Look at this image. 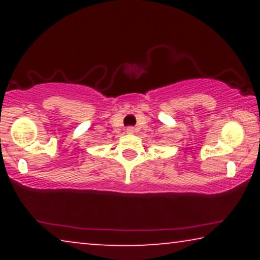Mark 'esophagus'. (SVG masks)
I'll list each match as a JSON object with an SVG mask.
<instances>
[{"label":"esophagus","instance_id":"esophagus-1","mask_svg":"<svg viewBox=\"0 0 260 260\" xmlns=\"http://www.w3.org/2000/svg\"><path fill=\"white\" fill-rule=\"evenodd\" d=\"M126 133L127 134H134L135 133V127L134 126H127L126 127Z\"/></svg>","mask_w":260,"mask_h":260}]
</instances>
